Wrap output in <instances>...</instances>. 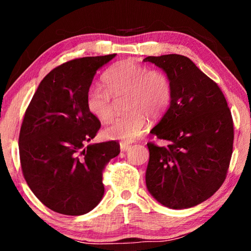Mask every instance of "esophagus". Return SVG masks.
<instances>
[{
  "instance_id": "esophagus-1",
  "label": "esophagus",
  "mask_w": 251,
  "mask_h": 251,
  "mask_svg": "<svg viewBox=\"0 0 251 251\" xmlns=\"http://www.w3.org/2000/svg\"><path fill=\"white\" fill-rule=\"evenodd\" d=\"M131 142H121V150L123 151H127L128 150V147L131 145Z\"/></svg>"
}]
</instances>
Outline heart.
Returning a JSON list of instances; mask_svg holds the SVG:
<instances>
[{"label": "heart", "instance_id": "1", "mask_svg": "<svg viewBox=\"0 0 251 251\" xmlns=\"http://www.w3.org/2000/svg\"><path fill=\"white\" fill-rule=\"evenodd\" d=\"M103 85L88 88L85 105L92 116L100 122L113 114L112 96H124L127 112L108 122L101 130L106 139L133 141L145 130L148 116L158 118L172 101V83L166 73L148 70L134 59H123L112 65L101 77Z\"/></svg>", "mask_w": 251, "mask_h": 251}]
</instances>
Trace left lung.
<instances>
[{
	"label": "left lung",
	"instance_id": "obj_1",
	"mask_svg": "<svg viewBox=\"0 0 251 251\" xmlns=\"http://www.w3.org/2000/svg\"><path fill=\"white\" fill-rule=\"evenodd\" d=\"M172 83V101L151 133L166 146L148 143L146 186L161 205L184 209L211 197L226 179L233 144L230 109L217 83L188 57L148 56Z\"/></svg>",
	"mask_w": 251,
	"mask_h": 251
}]
</instances>
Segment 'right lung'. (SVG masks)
Here are the masks:
<instances>
[{
	"label": "right lung",
	"mask_w": 251,
	"mask_h": 251,
	"mask_svg": "<svg viewBox=\"0 0 251 251\" xmlns=\"http://www.w3.org/2000/svg\"><path fill=\"white\" fill-rule=\"evenodd\" d=\"M115 55L55 67L25 110L19 137L23 176L40 201L58 214L79 216L99 205L104 168L121 151L114 141L85 146L100 128L86 109L87 91L96 71Z\"/></svg>",
	"instance_id": "add662e5"
}]
</instances>
